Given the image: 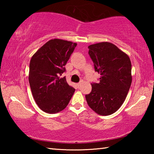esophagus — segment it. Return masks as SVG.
<instances>
[{
    "label": "esophagus",
    "mask_w": 154,
    "mask_h": 154,
    "mask_svg": "<svg viewBox=\"0 0 154 154\" xmlns=\"http://www.w3.org/2000/svg\"><path fill=\"white\" fill-rule=\"evenodd\" d=\"M83 83V81H82V82H79V83H77V86L78 87H79L80 86V85H82V83Z\"/></svg>",
    "instance_id": "esophagus-1"
}]
</instances>
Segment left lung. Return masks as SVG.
<instances>
[{
  "instance_id": "8db88e82",
  "label": "left lung",
  "mask_w": 154,
  "mask_h": 154,
  "mask_svg": "<svg viewBox=\"0 0 154 154\" xmlns=\"http://www.w3.org/2000/svg\"><path fill=\"white\" fill-rule=\"evenodd\" d=\"M89 55L100 82L91 83L92 92L85 95L88 105L100 116H109L120 108L132 83L129 56L114 44L101 42L89 47Z\"/></svg>"
}]
</instances>
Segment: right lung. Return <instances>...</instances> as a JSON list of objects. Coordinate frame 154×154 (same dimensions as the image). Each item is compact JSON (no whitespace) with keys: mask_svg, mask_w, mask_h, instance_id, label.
I'll list each match as a JSON object with an SVG mask.
<instances>
[{"mask_svg":"<svg viewBox=\"0 0 154 154\" xmlns=\"http://www.w3.org/2000/svg\"><path fill=\"white\" fill-rule=\"evenodd\" d=\"M76 43L54 38L36 51L30 62L29 80L36 105L47 113H56L66 107L75 92L66 78L60 76Z\"/></svg>","mask_w":154,"mask_h":154,"instance_id":"add662e5","label":"right lung"}]
</instances>
